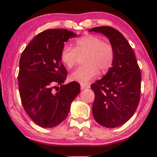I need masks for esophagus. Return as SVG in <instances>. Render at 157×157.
<instances>
[{"label": "esophagus", "instance_id": "esophagus-1", "mask_svg": "<svg viewBox=\"0 0 157 157\" xmlns=\"http://www.w3.org/2000/svg\"><path fill=\"white\" fill-rule=\"evenodd\" d=\"M80 86H81V89H89V88H90V85L89 84H83V83H82L80 84Z\"/></svg>", "mask_w": 157, "mask_h": 157}]
</instances>
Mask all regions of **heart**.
Returning <instances> with one entry per match:
<instances>
[{
	"label": "heart",
	"mask_w": 157,
	"mask_h": 157,
	"mask_svg": "<svg viewBox=\"0 0 157 157\" xmlns=\"http://www.w3.org/2000/svg\"><path fill=\"white\" fill-rule=\"evenodd\" d=\"M84 65L71 73V79L81 83H86L96 77L98 72L106 73L112 66L114 60V49L112 45L103 41L94 35L79 37L74 41V48L63 46L60 52L62 62L68 68L75 66L78 55H84Z\"/></svg>",
	"instance_id": "heart-1"
}]
</instances>
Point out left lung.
<instances>
[{
	"instance_id": "8db88e82",
	"label": "left lung",
	"mask_w": 157,
	"mask_h": 157,
	"mask_svg": "<svg viewBox=\"0 0 157 157\" xmlns=\"http://www.w3.org/2000/svg\"><path fill=\"white\" fill-rule=\"evenodd\" d=\"M109 39L114 49L112 66L102 79L91 85L95 94L93 115L100 125L114 128L134 115L140 98L141 75L129 42L118 30L109 26L90 29Z\"/></svg>"
}]
</instances>
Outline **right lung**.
<instances>
[{"label":"right lung","mask_w":157,"mask_h":157,"mask_svg":"<svg viewBox=\"0 0 157 157\" xmlns=\"http://www.w3.org/2000/svg\"><path fill=\"white\" fill-rule=\"evenodd\" d=\"M76 36L66 29L45 30L34 36L21 54L18 75L21 102L30 118L42 127L62 123L80 92L78 82L62 84L67 71L60 58L65 42Z\"/></svg>","instance_id":"1"}]
</instances>
